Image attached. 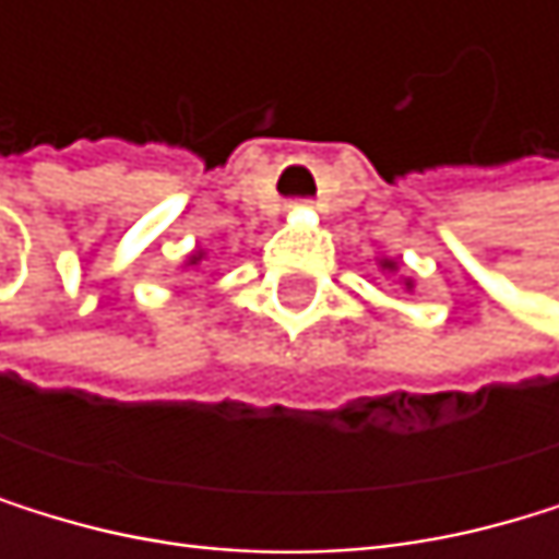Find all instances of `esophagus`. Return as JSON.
Segmentation results:
<instances>
[{"instance_id": "1", "label": "esophagus", "mask_w": 559, "mask_h": 559, "mask_svg": "<svg viewBox=\"0 0 559 559\" xmlns=\"http://www.w3.org/2000/svg\"><path fill=\"white\" fill-rule=\"evenodd\" d=\"M295 207H308V204H295Z\"/></svg>"}]
</instances>
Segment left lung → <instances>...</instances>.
Instances as JSON below:
<instances>
[{
    "instance_id": "8db88e82",
    "label": "left lung",
    "mask_w": 559,
    "mask_h": 559,
    "mask_svg": "<svg viewBox=\"0 0 559 559\" xmlns=\"http://www.w3.org/2000/svg\"><path fill=\"white\" fill-rule=\"evenodd\" d=\"M376 264H379V271H382V274H395V271H399V261H395V258H379ZM399 285H402L405 292H413V288H416L413 277H399Z\"/></svg>"
}]
</instances>
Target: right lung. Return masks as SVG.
<instances>
[{
	"mask_svg": "<svg viewBox=\"0 0 559 559\" xmlns=\"http://www.w3.org/2000/svg\"><path fill=\"white\" fill-rule=\"evenodd\" d=\"M201 261H204V251H194V254H187V261H183V271H187V267H198Z\"/></svg>",
	"mask_w": 559,
	"mask_h": 559,
	"instance_id": "1",
	"label": "right lung"
}]
</instances>
